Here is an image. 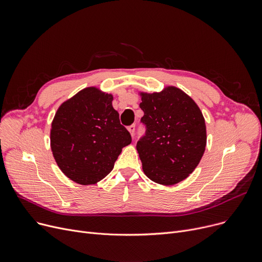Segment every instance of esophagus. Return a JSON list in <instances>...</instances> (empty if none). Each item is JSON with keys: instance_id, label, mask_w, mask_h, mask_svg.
Segmentation results:
<instances>
[{"instance_id": "esophagus-1", "label": "esophagus", "mask_w": 262, "mask_h": 262, "mask_svg": "<svg viewBox=\"0 0 262 262\" xmlns=\"http://www.w3.org/2000/svg\"><path fill=\"white\" fill-rule=\"evenodd\" d=\"M127 129H128V132L130 133V135H132V136H134V134H135V129H136V125H135V124H132V125H129V126L127 127Z\"/></svg>"}]
</instances>
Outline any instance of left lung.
Returning <instances> with one entry per match:
<instances>
[{
  "label": "left lung",
  "instance_id": "8db88e82",
  "mask_svg": "<svg viewBox=\"0 0 262 262\" xmlns=\"http://www.w3.org/2000/svg\"><path fill=\"white\" fill-rule=\"evenodd\" d=\"M141 123L145 133L137 141L145 175L161 185L184 181L198 167L206 146L205 120L195 102L175 87L142 93Z\"/></svg>",
  "mask_w": 262,
  "mask_h": 262
}]
</instances>
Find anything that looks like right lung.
<instances>
[{
  "mask_svg": "<svg viewBox=\"0 0 262 262\" xmlns=\"http://www.w3.org/2000/svg\"><path fill=\"white\" fill-rule=\"evenodd\" d=\"M113 95L86 88L64 102L54 117L51 148L60 170L73 182L92 185L112 172L132 142L120 123Z\"/></svg>",
  "mask_w": 262,
  "mask_h": 262,
  "instance_id": "1",
  "label": "right lung"
}]
</instances>
